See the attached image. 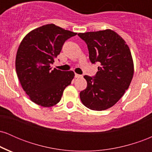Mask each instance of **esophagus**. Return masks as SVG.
<instances>
[{
    "label": "esophagus",
    "mask_w": 152,
    "mask_h": 152,
    "mask_svg": "<svg viewBox=\"0 0 152 152\" xmlns=\"http://www.w3.org/2000/svg\"><path fill=\"white\" fill-rule=\"evenodd\" d=\"M75 77H76V78H81L82 75H80V74H75Z\"/></svg>",
    "instance_id": "esophagus-1"
}]
</instances>
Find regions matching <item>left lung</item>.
Listing matches in <instances>:
<instances>
[{
	"mask_svg": "<svg viewBox=\"0 0 152 152\" xmlns=\"http://www.w3.org/2000/svg\"><path fill=\"white\" fill-rule=\"evenodd\" d=\"M86 42L92 64L100 66L94 77L83 76L86 89L80 92L85 106L103 111L113 106L128 89L134 75V63L128 45L110 29L78 34Z\"/></svg>",
	"mask_w": 152,
	"mask_h": 152,
	"instance_id": "obj_1",
	"label": "left lung"
}]
</instances>
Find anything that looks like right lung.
I'll list each match as a JSON object with an SVG mask.
<instances>
[{
	"label": "right lung",
	"instance_id": "right-lung-1",
	"mask_svg": "<svg viewBox=\"0 0 152 152\" xmlns=\"http://www.w3.org/2000/svg\"><path fill=\"white\" fill-rule=\"evenodd\" d=\"M76 33L47 24L24 37L15 58V70L22 88L33 102L43 107L56 105L74 77L72 71H63L50 65L66 40Z\"/></svg>",
	"mask_w": 152,
	"mask_h": 152
}]
</instances>
